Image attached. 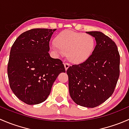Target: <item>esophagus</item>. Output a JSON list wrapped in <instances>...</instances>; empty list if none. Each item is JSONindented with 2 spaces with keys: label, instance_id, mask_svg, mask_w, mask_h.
Wrapping results in <instances>:
<instances>
[{
  "label": "esophagus",
  "instance_id": "1",
  "mask_svg": "<svg viewBox=\"0 0 129 129\" xmlns=\"http://www.w3.org/2000/svg\"><path fill=\"white\" fill-rule=\"evenodd\" d=\"M63 65H64V67H65V69H66V70H67V69H68L70 66V63H67V62H65V63H63Z\"/></svg>",
  "mask_w": 129,
  "mask_h": 129
}]
</instances>
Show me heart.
Returning a JSON list of instances; mask_svg holds the SVG:
<instances>
[{
    "instance_id": "1",
    "label": "heart",
    "mask_w": 129,
    "mask_h": 129,
    "mask_svg": "<svg viewBox=\"0 0 129 129\" xmlns=\"http://www.w3.org/2000/svg\"><path fill=\"white\" fill-rule=\"evenodd\" d=\"M94 45V39L91 35L67 30L57 36L55 43L50 44V49L57 55L67 54L71 62L79 63L89 58Z\"/></svg>"
}]
</instances>
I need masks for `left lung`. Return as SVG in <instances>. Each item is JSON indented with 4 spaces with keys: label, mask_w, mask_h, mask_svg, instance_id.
I'll use <instances>...</instances> for the list:
<instances>
[{
    "label": "left lung",
    "mask_w": 129,
    "mask_h": 129,
    "mask_svg": "<svg viewBox=\"0 0 129 129\" xmlns=\"http://www.w3.org/2000/svg\"><path fill=\"white\" fill-rule=\"evenodd\" d=\"M96 45L84 62L67 70L70 95L77 104L93 108L114 93L120 74V55L115 43L101 32H87Z\"/></svg>",
    "instance_id": "obj_1"
}]
</instances>
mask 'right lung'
<instances>
[{"label": "right lung", "mask_w": 129, "mask_h": 129, "mask_svg": "<svg viewBox=\"0 0 129 129\" xmlns=\"http://www.w3.org/2000/svg\"><path fill=\"white\" fill-rule=\"evenodd\" d=\"M56 29L32 28L17 37L10 52L7 74L10 89L19 99L28 105L47 99L58 74L65 72L62 61L48 52Z\"/></svg>", "instance_id": "obj_1"}]
</instances>
